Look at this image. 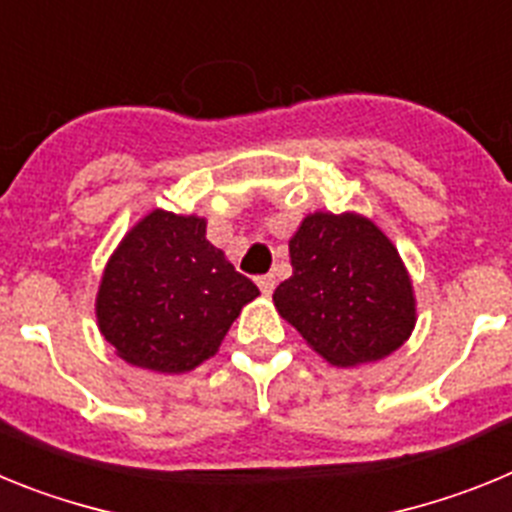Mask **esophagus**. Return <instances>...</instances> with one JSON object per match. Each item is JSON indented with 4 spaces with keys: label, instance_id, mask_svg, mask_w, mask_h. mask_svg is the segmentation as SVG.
Segmentation results:
<instances>
[{
    "label": "esophagus",
    "instance_id": "1",
    "mask_svg": "<svg viewBox=\"0 0 512 512\" xmlns=\"http://www.w3.org/2000/svg\"><path fill=\"white\" fill-rule=\"evenodd\" d=\"M256 284H259V289L264 292V295H271L274 287H277V277H274V274H264V277L256 279Z\"/></svg>",
    "mask_w": 512,
    "mask_h": 512
}]
</instances>
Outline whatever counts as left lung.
I'll return each mask as SVG.
<instances>
[{"instance_id":"1","label":"left lung","mask_w":512,"mask_h":512,"mask_svg":"<svg viewBox=\"0 0 512 512\" xmlns=\"http://www.w3.org/2000/svg\"><path fill=\"white\" fill-rule=\"evenodd\" d=\"M292 277L274 305L333 366L379 361L408 341L415 297L400 253L356 212H312L289 238Z\"/></svg>"}]
</instances>
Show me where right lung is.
<instances>
[{"mask_svg": "<svg viewBox=\"0 0 512 512\" xmlns=\"http://www.w3.org/2000/svg\"><path fill=\"white\" fill-rule=\"evenodd\" d=\"M197 215L148 212L104 266L97 323L120 359L182 374L217 354L259 287L205 238Z\"/></svg>", "mask_w": 512, "mask_h": 512, "instance_id": "add662e5", "label": "right lung"}]
</instances>
